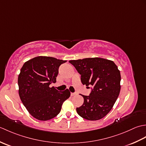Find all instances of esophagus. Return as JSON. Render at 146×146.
Instances as JSON below:
<instances>
[{"label":"esophagus","instance_id":"obj_1","mask_svg":"<svg viewBox=\"0 0 146 146\" xmlns=\"http://www.w3.org/2000/svg\"><path fill=\"white\" fill-rule=\"evenodd\" d=\"M76 94V93H71V96H74V95H75Z\"/></svg>","mask_w":146,"mask_h":146}]
</instances>
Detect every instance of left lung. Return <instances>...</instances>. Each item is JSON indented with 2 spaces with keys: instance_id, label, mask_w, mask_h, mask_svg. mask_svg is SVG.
Returning a JSON list of instances; mask_svg holds the SVG:
<instances>
[{
  "instance_id": "left-lung-1",
  "label": "left lung",
  "mask_w": 146,
  "mask_h": 146,
  "mask_svg": "<svg viewBox=\"0 0 146 146\" xmlns=\"http://www.w3.org/2000/svg\"><path fill=\"white\" fill-rule=\"evenodd\" d=\"M81 75L82 84L92 85L89 96L82 95L84 102L76 108L80 116L88 120L104 117L112 108L120 91V73L114 62L101 58L70 60Z\"/></svg>"
}]
</instances>
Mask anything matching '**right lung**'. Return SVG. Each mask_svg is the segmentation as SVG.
<instances>
[{
    "instance_id": "add662e5",
    "label": "right lung",
    "mask_w": 146,
    "mask_h": 146,
    "mask_svg": "<svg viewBox=\"0 0 146 146\" xmlns=\"http://www.w3.org/2000/svg\"><path fill=\"white\" fill-rule=\"evenodd\" d=\"M66 60L38 56L26 61L18 76L19 95L29 113L35 119L46 121L60 112L63 102L70 97L66 89L59 92L52 83L56 82L58 69Z\"/></svg>"
}]
</instances>
